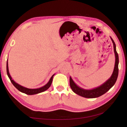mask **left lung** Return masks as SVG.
I'll return each mask as SVG.
<instances>
[{
    "label": "left lung",
    "instance_id": "obj_1",
    "mask_svg": "<svg viewBox=\"0 0 127 127\" xmlns=\"http://www.w3.org/2000/svg\"><path fill=\"white\" fill-rule=\"evenodd\" d=\"M110 38L113 44L114 51L115 54V65L114 68V70L111 77L106 81L97 87L94 88L92 89H84L83 88L78 86L76 83L73 80L72 77L70 76L69 78V83L70 86L72 91L75 94L82 96V97L86 98H96L101 96L102 95L106 93L112 87L117 81V79L118 76V64H119V57L116 50V45L113 38L110 37Z\"/></svg>",
    "mask_w": 127,
    "mask_h": 127
}]
</instances>
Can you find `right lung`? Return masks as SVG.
<instances>
[{"label": "right lung", "mask_w": 127, "mask_h": 127, "mask_svg": "<svg viewBox=\"0 0 127 127\" xmlns=\"http://www.w3.org/2000/svg\"><path fill=\"white\" fill-rule=\"evenodd\" d=\"M7 75L9 78L10 79V81L12 83V84L16 88V89L19 90L20 92H22V93L26 94L27 95H35V94H37L41 93V92H44L45 91L48 90L49 87H50V86L51 85V83L53 82V77L54 76L55 74H54L51 77V78L49 79V81L48 83H46L45 85L43 86L42 87H41L40 88H37V89H28L27 87H23L22 86H21L20 85H19L18 83H16L13 79H12V77L10 76V75L9 74V69H8V60L7 61Z\"/></svg>", "instance_id": "add662e5"}]
</instances>
